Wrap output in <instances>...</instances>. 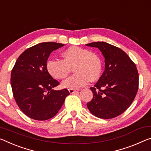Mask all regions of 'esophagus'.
<instances>
[{
  "mask_svg": "<svg viewBox=\"0 0 151 151\" xmlns=\"http://www.w3.org/2000/svg\"><path fill=\"white\" fill-rule=\"evenodd\" d=\"M68 91H69V92H70V93H74L75 92L78 91L79 90H78V89H74V88H69Z\"/></svg>",
  "mask_w": 151,
  "mask_h": 151,
  "instance_id": "1",
  "label": "esophagus"
}]
</instances>
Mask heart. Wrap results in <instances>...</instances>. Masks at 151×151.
<instances>
[{
	"mask_svg": "<svg viewBox=\"0 0 151 151\" xmlns=\"http://www.w3.org/2000/svg\"><path fill=\"white\" fill-rule=\"evenodd\" d=\"M63 60L50 59L47 70L52 77L64 79L74 68L75 74L63 83L64 87L77 88L100 77L102 70L101 60L95 52L78 46H70L63 53Z\"/></svg>",
	"mask_w": 151,
	"mask_h": 151,
	"instance_id": "b5f03b06",
	"label": "heart"
}]
</instances>
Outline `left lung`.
I'll return each mask as SVG.
<instances>
[{
    "instance_id": "obj_1",
    "label": "left lung",
    "mask_w": 151,
    "mask_h": 151,
    "mask_svg": "<svg viewBox=\"0 0 151 151\" xmlns=\"http://www.w3.org/2000/svg\"><path fill=\"white\" fill-rule=\"evenodd\" d=\"M87 46L99 48L105 58V70L93 87V97L87 106L97 118L111 119L119 116L132 104L138 90L136 64L119 47L104 42Z\"/></svg>"
}]
</instances>
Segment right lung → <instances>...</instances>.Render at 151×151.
Wrapping results in <instances>:
<instances>
[{
	"label": "right lung",
	"mask_w": 151,
	"mask_h": 151,
	"mask_svg": "<svg viewBox=\"0 0 151 151\" xmlns=\"http://www.w3.org/2000/svg\"><path fill=\"white\" fill-rule=\"evenodd\" d=\"M64 44L43 42L25 50L17 60L11 75L13 97L26 116L35 120L53 118L70 95L67 88L56 91L60 83L47 70V60L54 50Z\"/></svg>",
	"instance_id": "right-lung-1"
}]
</instances>
